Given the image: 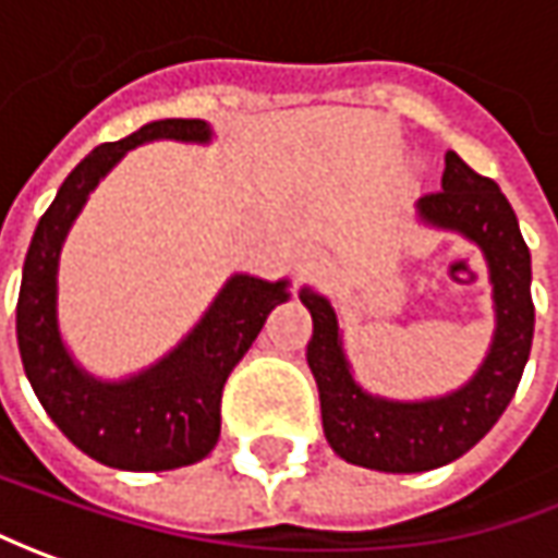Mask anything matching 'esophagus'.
<instances>
[{"label": "esophagus", "instance_id": "obj_1", "mask_svg": "<svg viewBox=\"0 0 558 558\" xmlns=\"http://www.w3.org/2000/svg\"><path fill=\"white\" fill-rule=\"evenodd\" d=\"M296 271L302 278H312L317 271V253L315 250H302L296 256Z\"/></svg>", "mask_w": 558, "mask_h": 558}]
</instances>
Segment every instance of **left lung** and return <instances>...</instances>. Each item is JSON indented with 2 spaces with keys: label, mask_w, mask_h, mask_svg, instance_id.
<instances>
[{
  "label": "left lung",
  "mask_w": 558,
  "mask_h": 558,
  "mask_svg": "<svg viewBox=\"0 0 558 558\" xmlns=\"http://www.w3.org/2000/svg\"><path fill=\"white\" fill-rule=\"evenodd\" d=\"M416 221L466 238L488 265L494 337L460 389L416 401L371 395L352 374L330 299L299 290L312 315L305 357L320 392L324 435L345 463L364 470L426 472L463 457L507 411L531 355V253L504 191L448 150L441 191L416 201Z\"/></svg>",
  "instance_id": "obj_1"
}]
</instances>
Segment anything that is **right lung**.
I'll return each mask as SVG.
<instances>
[{
  "label": "right lung",
  "instance_id": "1",
  "mask_svg": "<svg viewBox=\"0 0 558 558\" xmlns=\"http://www.w3.org/2000/svg\"><path fill=\"white\" fill-rule=\"evenodd\" d=\"M209 145L206 120H154L95 147L58 187L39 219L17 293V349L33 392L54 426L92 460L132 472L191 466L216 448L221 389L259 337L265 317L290 299V280L231 275L194 330L150 367L101 379L70 355L58 324V265L88 194L132 147L147 142Z\"/></svg>",
  "mask_w": 558,
  "mask_h": 558
}]
</instances>
